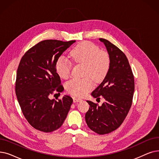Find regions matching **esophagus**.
Segmentation results:
<instances>
[{
	"mask_svg": "<svg viewBox=\"0 0 159 159\" xmlns=\"http://www.w3.org/2000/svg\"><path fill=\"white\" fill-rule=\"evenodd\" d=\"M82 100L81 99H80V98H73V101H74V102H80V101H82Z\"/></svg>",
	"mask_w": 159,
	"mask_h": 159,
	"instance_id": "obj_1",
	"label": "esophagus"
}]
</instances>
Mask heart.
Listing matches in <instances>:
<instances>
[{"label": "heart", "mask_w": 159, "mask_h": 159, "mask_svg": "<svg viewBox=\"0 0 159 159\" xmlns=\"http://www.w3.org/2000/svg\"><path fill=\"white\" fill-rule=\"evenodd\" d=\"M71 57L75 62L84 64L83 78H73L66 84V89L70 93L82 97L91 90L93 86V78L100 80L105 77L110 67V58L107 52L99 51L95 44L83 41L76 45L71 51ZM71 61L61 56L56 63V71L61 79H66L71 73ZM89 76H88V75Z\"/></svg>", "instance_id": "b5f03b06"}]
</instances>
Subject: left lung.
<instances>
[{"label": "left lung", "instance_id": "1", "mask_svg": "<svg viewBox=\"0 0 159 159\" xmlns=\"http://www.w3.org/2000/svg\"><path fill=\"white\" fill-rule=\"evenodd\" d=\"M110 58V67L101 83L92 93L94 98H104L101 106L91 101L86 113L87 125L99 134H105L118 129L126 118L132 105L134 80L127 58L118 47L100 38Z\"/></svg>", "mask_w": 159, "mask_h": 159}]
</instances>
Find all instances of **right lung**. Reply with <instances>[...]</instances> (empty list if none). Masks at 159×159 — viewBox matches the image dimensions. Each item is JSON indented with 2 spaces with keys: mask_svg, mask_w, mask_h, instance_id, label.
Segmentation results:
<instances>
[{
  "mask_svg": "<svg viewBox=\"0 0 159 159\" xmlns=\"http://www.w3.org/2000/svg\"><path fill=\"white\" fill-rule=\"evenodd\" d=\"M75 40L47 39L34 45L20 61L17 69L16 93L25 118L34 129L51 133L59 129L70 111L73 99H50L54 91L63 92L56 63Z\"/></svg>",
  "mask_w": 159,
  "mask_h": 159,
  "instance_id": "right-lung-1",
  "label": "right lung"
}]
</instances>
